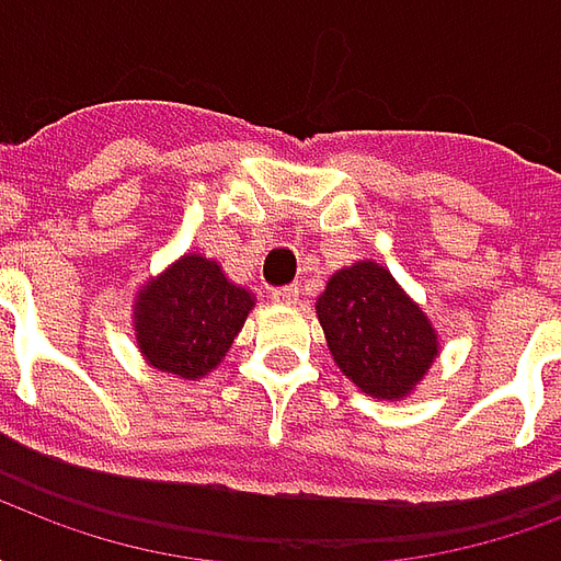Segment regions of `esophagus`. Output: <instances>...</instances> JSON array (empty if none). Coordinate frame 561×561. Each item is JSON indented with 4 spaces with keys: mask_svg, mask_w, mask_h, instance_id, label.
I'll return each mask as SVG.
<instances>
[{
    "mask_svg": "<svg viewBox=\"0 0 561 561\" xmlns=\"http://www.w3.org/2000/svg\"><path fill=\"white\" fill-rule=\"evenodd\" d=\"M276 304H285V306H291L300 300V288L297 285H282V288H273V294H270Z\"/></svg>",
    "mask_w": 561,
    "mask_h": 561,
    "instance_id": "obj_1",
    "label": "esophagus"
}]
</instances>
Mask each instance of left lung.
I'll return each instance as SVG.
<instances>
[{"label": "left lung", "mask_w": 561, "mask_h": 561, "mask_svg": "<svg viewBox=\"0 0 561 561\" xmlns=\"http://www.w3.org/2000/svg\"><path fill=\"white\" fill-rule=\"evenodd\" d=\"M318 321L345 376L378 400H400L438 354L433 324L373 261L340 270L318 297Z\"/></svg>", "instance_id": "left-lung-1"}]
</instances>
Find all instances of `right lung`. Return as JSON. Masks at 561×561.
<instances>
[{
	"mask_svg": "<svg viewBox=\"0 0 561 561\" xmlns=\"http://www.w3.org/2000/svg\"><path fill=\"white\" fill-rule=\"evenodd\" d=\"M252 304V294L225 279L216 261L185 255L140 291V352L161 373L195 381L221 364Z\"/></svg>",
	"mask_w": 561,
	"mask_h": 561,
	"instance_id": "obj_1",
	"label": "right lung"
}]
</instances>
